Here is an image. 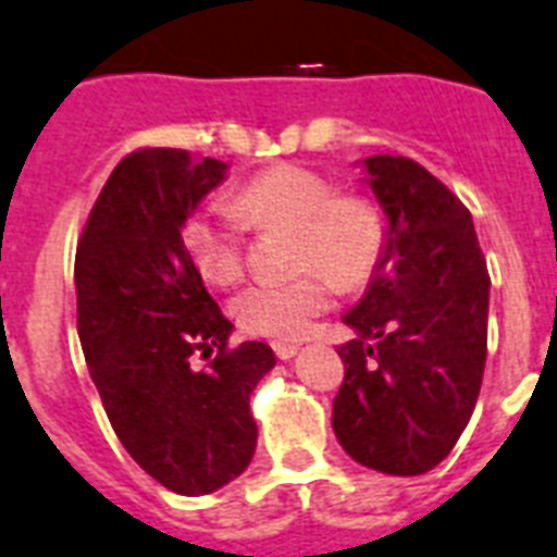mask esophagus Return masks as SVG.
<instances>
[{
    "label": "esophagus",
    "mask_w": 557,
    "mask_h": 557,
    "mask_svg": "<svg viewBox=\"0 0 557 557\" xmlns=\"http://www.w3.org/2000/svg\"><path fill=\"white\" fill-rule=\"evenodd\" d=\"M297 351H300V346H297V343H274V355H277L280 360H292Z\"/></svg>",
    "instance_id": "obj_1"
}]
</instances>
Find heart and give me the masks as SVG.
Segmentation results:
<instances>
[{"label": "heart", "instance_id": "1", "mask_svg": "<svg viewBox=\"0 0 557 557\" xmlns=\"http://www.w3.org/2000/svg\"><path fill=\"white\" fill-rule=\"evenodd\" d=\"M234 211L251 225L294 232V269L310 271L286 283H255L234 302L248 334L297 341L334 302L333 283L360 286L372 277L386 246L381 206L357 191H334L323 174L300 165H274L234 194ZM183 248L214 286L237 283L246 265L243 225L223 208L206 206L185 216Z\"/></svg>", "mask_w": 557, "mask_h": 557}]
</instances>
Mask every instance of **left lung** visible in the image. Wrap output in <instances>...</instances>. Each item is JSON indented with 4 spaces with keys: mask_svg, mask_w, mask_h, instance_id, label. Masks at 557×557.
I'll return each instance as SVG.
<instances>
[{
    "mask_svg": "<svg viewBox=\"0 0 557 557\" xmlns=\"http://www.w3.org/2000/svg\"><path fill=\"white\" fill-rule=\"evenodd\" d=\"M369 185L388 220L369 292L343 323L346 377L332 426L357 463L435 469L472 418L486 366L490 271L469 208L420 162L377 153Z\"/></svg>",
    "mask_w": 557,
    "mask_h": 557,
    "instance_id": "8db88e82",
    "label": "left lung"
}]
</instances>
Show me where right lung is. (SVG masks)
I'll return each mask as SVG.
<instances>
[{
    "label": "right lung",
    "instance_id": "right-lung-1",
    "mask_svg": "<svg viewBox=\"0 0 557 557\" xmlns=\"http://www.w3.org/2000/svg\"><path fill=\"white\" fill-rule=\"evenodd\" d=\"M225 162L139 148L111 171L76 246V332L116 437L176 495L220 490L255 458L248 400L274 351L228 346L232 323L183 248V223ZM209 360L202 373L190 357Z\"/></svg>",
    "mask_w": 557,
    "mask_h": 557
}]
</instances>
